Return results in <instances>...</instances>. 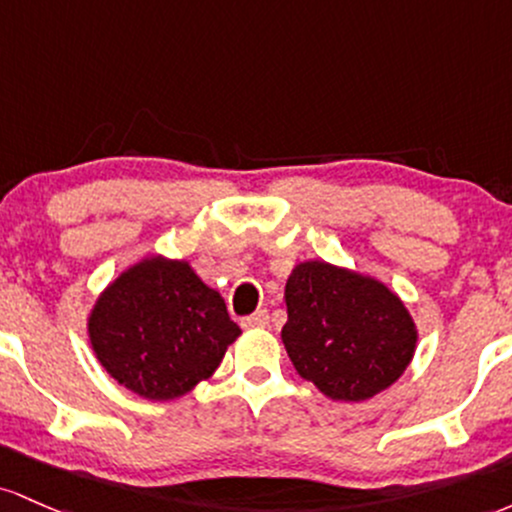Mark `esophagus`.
<instances>
[{
    "mask_svg": "<svg viewBox=\"0 0 512 512\" xmlns=\"http://www.w3.org/2000/svg\"><path fill=\"white\" fill-rule=\"evenodd\" d=\"M268 319L271 317H268L266 309H256L254 314H249V317L241 319V326H244V329H266Z\"/></svg>",
    "mask_w": 512,
    "mask_h": 512,
    "instance_id": "34e87169",
    "label": "esophagus"
}]
</instances>
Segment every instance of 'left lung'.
I'll list each match as a JSON object with an SVG mask.
<instances>
[{
    "label": "left lung",
    "mask_w": 512,
    "mask_h": 512,
    "mask_svg": "<svg viewBox=\"0 0 512 512\" xmlns=\"http://www.w3.org/2000/svg\"><path fill=\"white\" fill-rule=\"evenodd\" d=\"M285 304L287 355L297 375L331 399H370L411 363L416 326L377 280L307 261L287 278Z\"/></svg>",
    "instance_id": "1"
}]
</instances>
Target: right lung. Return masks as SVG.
Instances as JSON below:
<instances>
[{
	"mask_svg": "<svg viewBox=\"0 0 512 512\" xmlns=\"http://www.w3.org/2000/svg\"><path fill=\"white\" fill-rule=\"evenodd\" d=\"M89 333L113 380L145 399L169 401L208 380L241 329L220 292L188 263L149 258L103 292Z\"/></svg>",
	"mask_w": 512,
	"mask_h": 512,
	"instance_id": "obj_1",
	"label": "right lung"
}]
</instances>
